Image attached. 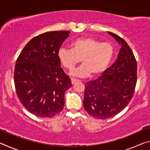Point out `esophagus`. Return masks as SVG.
<instances>
[{"label":"esophagus","mask_w":150,"mask_h":150,"mask_svg":"<svg viewBox=\"0 0 150 150\" xmlns=\"http://www.w3.org/2000/svg\"><path fill=\"white\" fill-rule=\"evenodd\" d=\"M71 83H72L73 85V84H75V83L78 82V81H79V80H78V79H73V78H71Z\"/></svg>","instance_id":"esophagus-1"}]
</instances>
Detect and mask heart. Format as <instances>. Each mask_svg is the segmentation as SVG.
Returning <instances> with one entry per match:
<instances>
[{
	"mask_svg": "<svg viewBox=\"0 0 150 150\" xmlns=\"http://www.w3.org/2000/svg\"><path fill=\"white\" fill-rule=\"evenodd\" d=\"M114 47L107 42L101 43L93 38L84 37L75 40L71 49L62 47L58 51V58L62 65L71 71L81 61L83 65L73 71L75 77L96 76L106 69L113 57Z\"/></svg>",
	"mask_w": 150,
	"mask_h": 150,
	"instance_id": "1",
	"label": "heart"
}]
</instances>
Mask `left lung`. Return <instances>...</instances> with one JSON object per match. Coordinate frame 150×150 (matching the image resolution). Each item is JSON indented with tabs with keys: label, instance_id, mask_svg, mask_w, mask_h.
Instances as JSON below:
<instances>
[{
	"label": "left lung",
	"instance_id": "obj_1",
	"mask_svg": "<svg viewBox=\"0 0 150 150\" xmlns=\"http://www.w3.org/2000/svg\"><path fill=\"white\" fill-rule=\"evenodd\" d=\"M121 45L117 59L97 79L86 83L83 106L98 119L110 118L128 105L137 82V63L131 48L124 39L108 32Z\"/></svg>",
	"mask_w": 150,
	"mask_h": 150
}]
</instances>
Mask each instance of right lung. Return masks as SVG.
I'll return each mask as SVG.
<instances>
[{
	"instance_id": "right-lung-1",
	"label": "right lung",
	"mask_w": 150,
	"mask_h": 150,
	"mask_svg": "<svg viewBox=\"0 0 150 150\" xmlns=\"http://www.w3.org/2000/svg\"><path fill=\"white\" fill-rule=\"evenodd\" d=\"M69 33L54 31L37 35L25 45L16 60L14 81L18 98L38 117L51 118L62 111L65 93L72 86L57 55Z\"/></svg>"
}]
</instances>
